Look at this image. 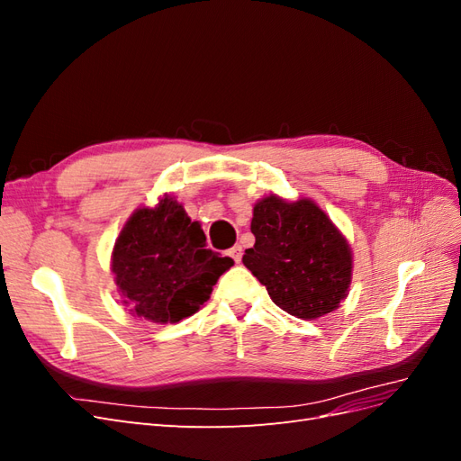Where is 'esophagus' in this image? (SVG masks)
Instances as JSON below:
<instances>
[{
    "label": "esophagus",
    "mask_w": 461,
    "mask_h": 461,
    "mask_svg": "<svg viewBox=\"0 0 461 461\" xmlns=\"http://www.w3.org/2000/svg\"><path fill=\"white\" fill-rule=\"evenodd\" d=\"M227 256H229L234 263H240V261H242V248H240V246H232L230 249H227Z\"/></svg>",
    "instance_id": "1"
}]
</instances>
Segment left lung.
Returning a JSON list of instances; mask_svg holds the SVG:
<instances>
[{"label":"left lung","mask_w":461,"mask_h":461,"mask_svg":"<svg viewBox=\"0 0 461 461\" xmlns=\"http://www.w3.org/2000/svg\"><path fill=\"white\" fill-rule=\"evenodd\" d=\"M254 248L242 263L286 313L317 319L339 308L352 283V252L312 200L271 196L254 205Z\"/></svg>","instance_id":"obj_1"}]
</instances>
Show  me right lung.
Wrapping results in <instances>:
<instances>
[{
  "label": "right lung",
  "mask_w": 461,
  "mask_h": 461,
  "mask_svg": "<svg viewBox=\"0 0 461 461\" xmlns=\"http://www.w3.org/2000/svg\"><path fill=\"white\" fill-rule=\"evenodd\" d=\"M234 265L205 248L198 221L169 194L156 207H140L122 227L111 271L131 312L151 323H176L196 313Z\"/></svg>",
  "instance_id": "right-lung-1"
}]
</instances>
